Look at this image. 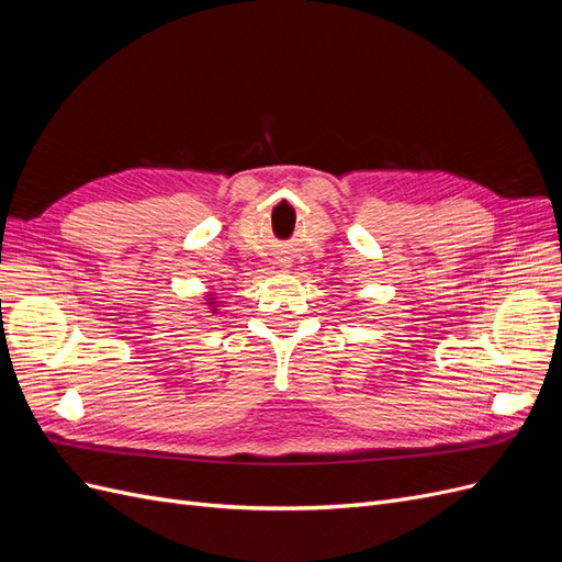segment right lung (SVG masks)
Wrapping results in <instances>:
<instances>
[{
    "label": "right lung",
    "mask_w": 562,
    "mask_h": 562,
    "mask_svg": "<svg viewBox=\"0 0 562 562\" xmlns=\"http://www.w3.org/2000/svg\"><path fill=\"white\" fill-rule=\"evenodd\" d=\"M211 308H214V312H211V314H216L218 312V308H216V300L214 297H209V302H206Z\"/></svg>",
    "instance_id": "right-lung-1"
}]
</instances>
